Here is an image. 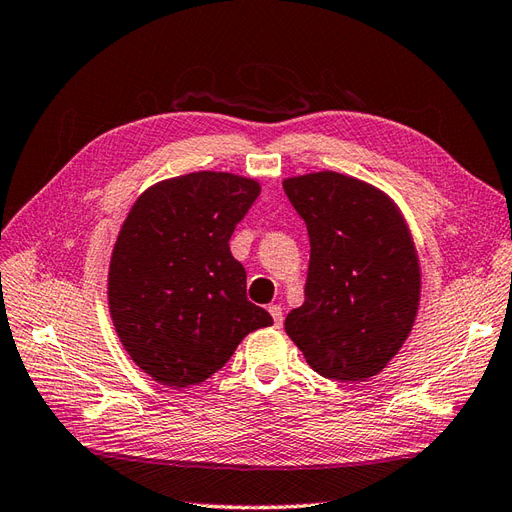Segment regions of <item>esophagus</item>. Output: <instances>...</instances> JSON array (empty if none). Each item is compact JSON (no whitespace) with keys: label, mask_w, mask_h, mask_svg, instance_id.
Wrapping results in <instances>:
<instances>
[{"label":"esophagus","mask_w":512,"mask_h":512,"mask_svg":"<svg viewBox=\"0 0 512 512\" xmlns=\"http://www.w3.org/2000/svg\"><path fill=\"white\" fill-rule=\"evenodd\" d=\"M268 311H270V315L274 319V326L281 328L283 326V309H281V306L279 304H270Z\"/></svg>","instance_id":"esophagus-1"}]
</instances>
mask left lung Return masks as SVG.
I'll return each instance as SVG.
<instances>
[{
  "mask_svg": "<svg viewBox=\"0 0 512 512\" xmlns=\"http://www.w3.org/2000/svg\"><path fill=\"white\" fill-rule=\"evenodd\" d=\"M311 238L304 304L287 337L319 375L364 382L382 373L410 337L420 304V259L394 199L337 171L283 180Z\"/></svg>",
  "mask_w": 512,
  "mask_h": 512,
  "instance_id": "1",
  "label": "left lung"
}]
</instances>
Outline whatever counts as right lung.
Segmentation results:
<instances>
[{
    "mask_svg": "<svg viewBox=\"0 0 512 512\" xmlns=\"http://www.w3.org/2000/svg\"><path fill=\"white\" fill-rule=\"evenodd\" d=\"M259 193L253 178L193 171L145 188L130 208L107 300L126 354L154 382H206L248 332L272 326L270 313L246 300V272L229 251Z\"/></svg>",
    "mask_w": 512,
    "mask_h": 512,
    "instance_id": "obj_1",
    "label": "right lung"
}]
</instances>
